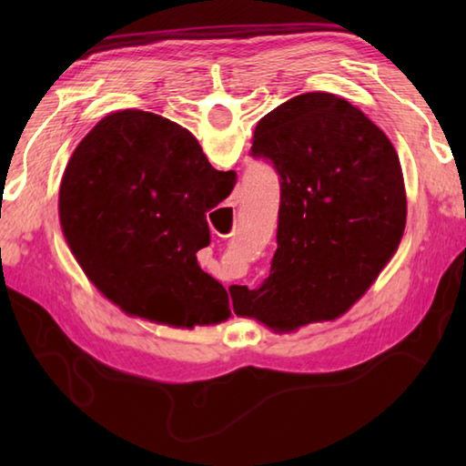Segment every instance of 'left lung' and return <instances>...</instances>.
Segmentation results:
<instances>
[{"mask_svg":"<svg viewBox=\"0 0 466 466\" xmlns=\"http://www.w3.org/2000/svg\"><path fill=\"white\" fill-rule=\"evenodd\" d=\"M250 156L280 176L279 248L258 289L230 286L234 312L280 332L336 319L402 238L407 192L397 150L359 107L310 92L262 117Z\"/></svg>","mask_w":466,"mask_h":466,"instance_id":"1","label":"left lung"}]
</instances>
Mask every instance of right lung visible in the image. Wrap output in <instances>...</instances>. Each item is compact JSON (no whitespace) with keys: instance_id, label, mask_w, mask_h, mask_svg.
Wrapping results in <instances>:
<instances>
[{"instance_id":"obj_1","label":"right lung","mask_w":466,"mask_h":466,"mask_svg":"<svg viewBox=\"0 0 466 466\" xmlns=\"http://www.w3.org/2000/svg\"><path fill=\"white\" fill-rule=\"evenodd\" d=\"M236 172H218L196 137L142 110L106 116L76 147L59 187V220L100 292L140 319L186 326L230 316L224 286L196 252L210 244L206 212Z\"/></svg>"}]
</instances>
